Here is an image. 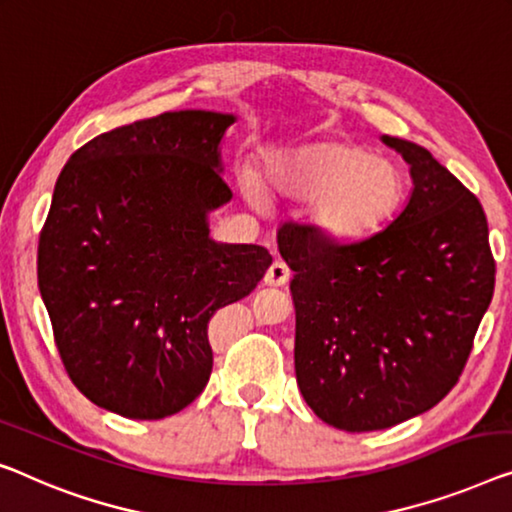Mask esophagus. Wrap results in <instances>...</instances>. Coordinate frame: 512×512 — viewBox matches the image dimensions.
<instances>
[{"mask_svg":"<svg viewBox=\"0 0 512 512\" xmlns=\"http://www.w3.org/2000/svg\"><path fill=\"white\" fill-rule=\"evenodd\" d=\"M289 276H292V273H289L285 262H273L269 266V271H266V276H264V285L282 287V285H287V282H289Z\"/></svg>","mask_w":512,"mask_h":512,"instance_id":"1","label":"esophagus"}]
</instances>
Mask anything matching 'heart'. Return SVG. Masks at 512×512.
<instances>
[{
    "label": "heart",
    "instance_id": "obj_1",
    "mask_svg": "<svg viewBox=\"0 0 512 512\" xmlns=\"http://www.w3.org/2000/svg\"><path fill=\"white\" fill-rule=\"evenodd\" d=\"M266 179L278 195L312 202L315 230L345 243L375 232L402 193V177L391 160L345 140L276 151L266 163Z\"/></svg>",
    "mask_w": 512,
    "mask_h": 512
}]
</instances>
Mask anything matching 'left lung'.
<instances>
[{
  "mask_svg": "<svg viewBox=\"0 0 512 512\" xmlns=\"http://www.w3.org/2000/svg\"><path fill=\"white\" fill-rule=\"evenodd\" d=\"M384 142L414 179L384 230L352 243L310 225L278 230L294 273L296 381L308 407L345 432L393 427L451 393L497 273L478 197L427 149Z\"/></svg>",
  "mask_w": 512,
  "mask_h": 512,
  "instance_id": "1",
  "label": "left lung"
}]
</instances>
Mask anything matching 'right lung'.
Returning a JSON list of instances; mask_svg holds the SVG:
<instances>
[{"label": "right lung", "instance_id": "add662e5", "mask_svg": "<svg viewBox=\"0 0 512 512\" xmlns=\"http://www.w3.org/2000/svg\"><path fill=\"white\" fill-rule=\"evenodd\" d=\"M232 114L181 110L89 140L61 170L38 236V289L61 363L98 407L158 421L207 386L213 312L271 266L209 239L230 202L218 144Z\"/></svg>", "mask_w": 512, "mask_h": 512}]
</instances>
